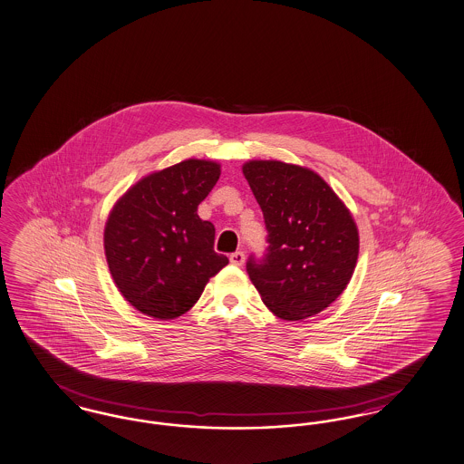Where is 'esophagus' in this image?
<instances>
[{
	"label": "esophagus",
	"instance_id": "1",
	"mask_svg": "<svg viewBox=\"0 0 464 464\" xmlns=\"http://www.w3.org/2000/svg\"><path fill=\"white\" fill-rule=\"evenodd\" d=\"M229 262H231L233 266H243V262H245V254H243L241 250L233 252V254L229 256Z\"/></svg>",
	"mask_w": 464,
	"mask_h": 464
}]
</instances>
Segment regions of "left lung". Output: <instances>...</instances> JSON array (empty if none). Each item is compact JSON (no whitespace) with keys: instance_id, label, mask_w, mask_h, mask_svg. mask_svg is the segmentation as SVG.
<instances>
[{"instance_id":"left-lung-1","label":"left lung","mask_w":464,"mask_h":464,"mask_svg":"<svg viewBox=\"0 0 464 464\" xmlns=\"http://www.w3.org/2000/svg\"><path fill=\"white\" fill-rule=\"evenodd\" d=\"M243 174L262 208L266 254L246 260L262 302L286 321L324 311L353 278L359 235L334 189L305 167L250 160Z\"/></svg>"}]
</instances>
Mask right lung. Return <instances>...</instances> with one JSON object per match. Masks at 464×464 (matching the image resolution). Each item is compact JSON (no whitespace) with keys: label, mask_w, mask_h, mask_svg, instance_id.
Masks as SVG:
<instances>
[{"label":"right lung","mask_w":464,"mask_h":464,"mask_svg":"<svg viewBox=\"0 0 464 464\" xmlns=\"http://www.w3.org/2000/svg\"><path fill=\"white\" fill-rule=\"evenodd\" d=\"M219 176V164L189 159L143 178L113 205L105 256L119 292L140 313L185 314L229 262L214 250V224L197 214Z\"/></svg>","instance_id":"1"}]
</instances>
